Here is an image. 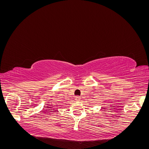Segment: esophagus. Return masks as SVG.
Wrapping results in <instances>:
<instances>
[{
    "label": "esophagus",
    "mask_w": 149,
    "mask_h": 149,
    "mask_svg": "<svg viewBox=\"0 0 149 149\" xmlns=\"http://www.w3.org/2000/svg\"><path fill=\"white\" fill-rule=\"evenodd\" d=\"M75 100H76V101H79L81 100V97L78 96H76L75 97Z\"/></svg>",
    "instance_id": "1"
}]
</instances>
